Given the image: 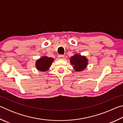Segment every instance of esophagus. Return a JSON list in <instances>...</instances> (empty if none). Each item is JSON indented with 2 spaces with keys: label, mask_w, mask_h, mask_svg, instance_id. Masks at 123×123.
<instances>
[{
  "label": "esophagus",
  "mask_w": 123,
  "mask_h": 123,
  "mask_svg": "<svg viewBox=\"0 0 123 123\" xmlns=\"http://www.w3.org/2000/svg\"><path fill=\"white\" fill-rule=\"evenodd\" d=\"M59 58L60 59H61V60H63L64 59V56L63 55H59Z\"/></svg>",
  "instance_id": "esophagus-1"
}]
</instances>
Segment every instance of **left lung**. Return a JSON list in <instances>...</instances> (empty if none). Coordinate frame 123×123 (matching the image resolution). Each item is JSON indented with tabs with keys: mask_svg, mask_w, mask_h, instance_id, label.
Returning a JSON list of instances; mask_svg holds the SVG:
<instances>
[{
	"mask_svg": "<svg viewBox=\"0 0 123 123\" xmlns=\"http://www.w3.org/2000/svg\"><path fill=\"white\" fill-rule=\"evenodd\" d=\"M70 62L76 72L84 70L88 65V59L85 56L76 54L70 59Z\"/></svg>",
	"mask_w": 123,
	"mask_h": 123,
	"instance_id": "left-lung-1",
	"label": "left lung"
}]
</instances>
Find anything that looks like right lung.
I'll return each mask as SVG.
<instances>
[{"label": "right lung", "instance_id": "add662e5", "mask_svg": "<svg viewBox=\"0 0 123 123\" xmlns=\"http://www.w3.org/2000/svg\"><path fill=\"white\" fill-rule=\"evenodd\" d=\"M53 58L48 56H42L40 59L36 60V69L41 72H45L49 70L54 62Z\"/></svg>", "mask_w": 123, "mask_h": 123}]
</instances>
